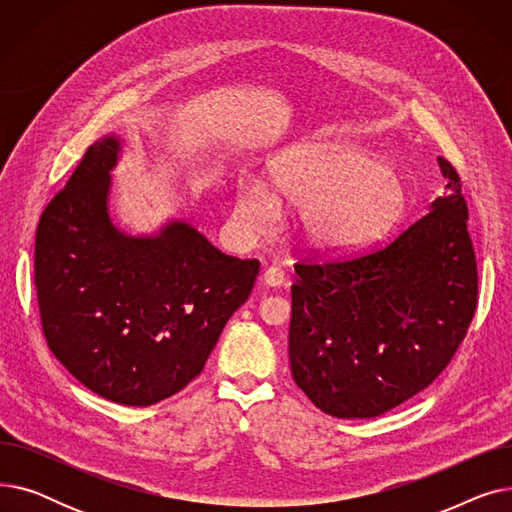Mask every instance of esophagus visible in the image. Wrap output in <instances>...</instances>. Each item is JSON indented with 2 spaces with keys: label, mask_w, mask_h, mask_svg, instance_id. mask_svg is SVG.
<instances>
[{
  "label": "esophagus",
  "mask_w": 512,
  "mask_h": 512,
  "mask_svg": "<svg viewBox=\"0 0 512 512\" xmlns=\"http://www.w3.org/2000/svg\"><path fill=\"white\" fill-rule=\"evenodd\" d=\"M263 282L267 286H282L284 284V270H282V267H276V265L267 267L265 274H263Z\"/></svg>",
  "instance_id": "esophagus-1"
}]
</instances>
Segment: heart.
Returning a JSON list of instances; mask_svg holds the SVG:
<instances>
[{
  "label": "heart",
  "mask_w": 512,
  "mask_h": 512,
  "mask_svg": "<svg viewBox=\"0 0 512 512\" xmlns=\"http://www.w3.org/2000/svg\"><path fill=\"white\" fill-rule=\"evenodd\" d=\"M272 188L259 182L240 186L234 224L245 234H261L278 220V199L299 205L303 238L313 247L344 249L384 234L405 205V191L394 170L367 153L309 145L278 159Z\"/></svg>",
  "instance_id": "heart-1"
}]
</instances>
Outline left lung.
I'll use <instances>...</instances> for the list:
<instances>
[{"instance_id":"left-lung-1","label":"left lung","mask_w":512,"mask_h":512,"mask_svg":"<svg viewBox=\"0 0 512 512\" xmlns=\"http://www.w3.org/2000/svg\"><path fill=\"white\" fill-rule=\"evenodd\" d=\"M446 193L384 245L294 263L290 371L332 417L382 415L432 384L467 336L477 307L469 209L454 166Z\"/></svg>"}]
</instances>
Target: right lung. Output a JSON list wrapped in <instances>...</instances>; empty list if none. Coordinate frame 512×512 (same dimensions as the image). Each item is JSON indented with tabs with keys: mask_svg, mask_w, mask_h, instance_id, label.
Masks as SVG:
<instances>
[{
	"mask_svg": "<svg viewBox=\"0 0 512 512\" xmlns=\"http://www.w3.org/2000/svg\"><path fill=\"white\" fill-rule=\"evenodd\" d=\"M118 151L114 137L91 145L43 209L35 286L56 359L91 392L149 407L203 371L259 261L222 253L184 222L157 236L122 234L107 213Z\"/></svg>",
	"mask_w": 512,
	"mask_h": 512,
	"instance_id": "right-lung-1",
	"label": "right lung"
}]
</instances>
